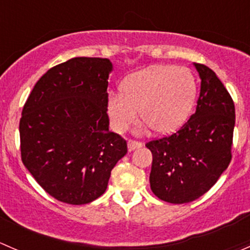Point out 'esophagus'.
<instances>
[{
    "mask_svg": "<svg viewBox=\"0 0 250 250\" xmlns=\"http://www.w3.org/2000/svg\"><path fill=\"white\" fill-rule=\"evenodd\" d=\"M141 146H142V143L137 142V141H132V140L127 141V148H128V150H130V151L135 150V149L141 148Z\"/></svg>",
    "mask_w": 250,
    "mask_h": 250,
    "instance_id": "34e87169",
    "label": "esophagus"
}]
</instances>
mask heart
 I'll use <instances>...</instances> for the list:
<instances>
[{
  "label": "heart",
  "instance_id": "obj_1",
  "mask_svg": "<svg viewBox=\"0 0 250 250\" xmlns=\"http://www.w3.org/2000/svg\"><path fill=\"white\" fill-rule=\"evenodd\" d=\"M196 81L182 66L155 65L130 74L122 92L108 97L107 114L112 127L124 132L138 119L153 132L166 135L187 122L195 100Z\"/></svg>",
  "mask_w": 250,
  "mask_h": 250
}]
</instances>
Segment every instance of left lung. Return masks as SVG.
I'll use <instances>...</instances> for the list:
<instances>
[{"label": "left lung", "instance_id": "8db88e82", "mask_svg": "<svg viewBox=\"0 0 250 250\" xmlns=\"http://www.w3.org/2000/svg\"><path fill=\"white\" fill-rule=\"evenodd\" d=\"M194 67L201 79L195 114L176 133L146 144L153 154L151 191L176 205L202 196L231 161L235 104L212 69Z\"/></svg>", "mask_w": 250, "mask_h": 250}]
</instances>
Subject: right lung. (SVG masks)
I'll use <instances>...</instances> for the list:
<instances>
[{"label":"right lung","mask_w":250,"mask_h":250,"mask_svg":"<svg viewBox=\"0 0 250 250\" xmlns=\"http://www.w3.org/2000/svg\"><path fill=\"white\" fill-rule=\"evenodd\" d=\"M108 59L73 58L41 77L22 108L21 160L56 200L85 205L107 189L126 155V141L109 131Z\"/></svg>","instance_id":"obj_1"}]
</instances>
